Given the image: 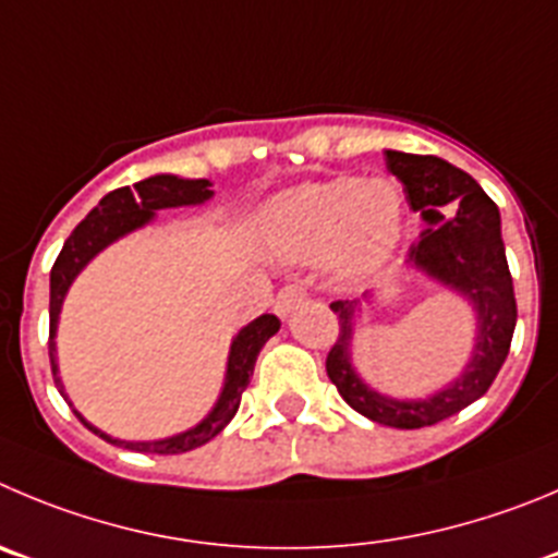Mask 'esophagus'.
<instances>
[{"label":"esophagus","instance_id":"1","mask_svg":"<svg viewBox=\"0 0 558 558\" xmlns=\"http://www.w3.org/2000/svg\"><path fill=\"white\" fill-rule=\"evenodd\" d=\"M305 296H308V291H305L303 283H286L283 289L278 291V296H275V314L278 316L291 314L296 305L303 303Z\"/></svg>","mask_w":558,"mask_h":558}]
</instances>
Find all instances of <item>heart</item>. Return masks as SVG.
<instances>
[{
    "instance_id": "b5f03b06",
    "label": "heart",
    "mask_w": 558,
    "mask_h": 558,
    "mask_svg": "<svg viewBox=\"0 0 558 558\" xmlns=\"http://www.w3.org/2000/svg\"><path fill=\"white\" fill-rule=\"evenodd\" d=\"M264 233L289 258H325L347 278L379 264L404 233L402 192L390 181L352 175L311 181L275 197L264 211Z\"/></svg>"
}]
</instances>
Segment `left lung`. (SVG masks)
Masks as SVG:
<instances>
[{"mask_svg":"<svg viewBox=\"0 0 558 558\" xmlns=\"http://www.w3.org/2000/svg\"><path fill=\"white\" fill-rule=\"evenodd\" d=\"M385 168L402 181L410 208L421 211L429 222L418 244L410 250V262L454 286L476 305L478 336L473 361L451 388L424 402L379 397L352 372L350 338L355 303L338 300L330 305L338 316V338L327 352L325 366L327 377L352 410L383 426L421 429L451 418L490 390L512 347L518 303L501 239V215L490 195L465 170L437 156L385 150ZM446 205L452 206L449 218L442 215Z\"/></svg>","mask_w":558,"mask_h":558,"instance_id":"1","label":"left lung"}]
</instances>
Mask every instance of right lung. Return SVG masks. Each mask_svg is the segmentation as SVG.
<instances>
[{
    "label": "right lung",
    "instance_id": "1",
    "mask_svg": "<svg viewBox=\"0 0 558 558\" xmlns=\"http://www.w3.org/2000/svg\"><path fill=\"white\" fill-rule=\"evenodd\" d=\"M211 197L206 179H179V175H154V179H145L140 184H134V190L121 186V190H112L109 195L101 197L90 215L80 222V226L71 231V236L62 244L60 255H57L54 267H51V283H49V363L51 374H54V383L62 390L60 377H57V361H54V330H57V316H60L62 296H65L68 286L76 278L82 267L90 262L93 255L101 247H107L109 242H114L123 233L134 231V228L145 226V222L154 217L156 208H170V206H190V203H203ZM280 330V319L272 314L258 316L255 322H250L242 332L236 336L231 347V357H228V379L226 390H222L217 408L208 413L206 421L195 426V429L184 432V435L168 437V440H156V444H126V440H114V437L104 435V432L93 429L80 413L76 418L87 426L90 432H96L101 440L114 446H123V449L143 451V454H184V451L197 449V446L208 444L211 437L220 435L226 429L228 421L236 415L239 402H242V393L247 388L250 377H253L255 357L262 352L264 343Z\"/></svg>",
    "mask_w": 558,
    "mask_h": 558
}]
</instances>
